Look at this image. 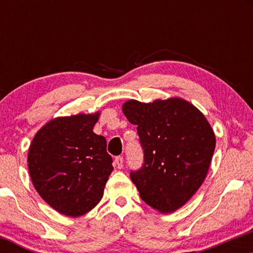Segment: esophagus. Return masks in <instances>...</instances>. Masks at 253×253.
Instances as JSON below:
<instances>
[{
    "label": "esophagus",
    "instance_id": "esophagus-1",
    "mask_svg": "<svg viewBox=\"0 0 253 253\" xmlns=\"http://www.w3.org/2000/svg\"><path fill=\"white\" fill-rule=\"evenodd\" d=\"M114 165H115L116 168L121 169L123 167V158L122 157H116L115 160H114Z\"/></svg>",
    "mask_w": 253,
    "mask_h": 253
}]
</instances>
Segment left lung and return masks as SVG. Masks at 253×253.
I'll return each mask as SVG.
<instances>
[{
	"instance_id": "left-lung-1",
	"label": "left lung",
	"mask_w": 253,
	"mask_h": 253,
	"mask_svg": "<svg viewBox=\"0 0 253 253\" xmlns=\"http://www.w3.org/2000/svg\"><path fill=\"white\" fill-rule=\"evenodd\" d=\"M122 110L137 126L144 166L131 172L140 198L160 213L185 205L209 172L215 133L205 115L191 102L171 96L153 102L127 100Z\"/></svg>"
}]
</instances>
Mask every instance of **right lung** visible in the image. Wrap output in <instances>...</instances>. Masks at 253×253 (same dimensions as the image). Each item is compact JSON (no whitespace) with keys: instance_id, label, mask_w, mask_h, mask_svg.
I'll use <instances>...</instances> for the list:
<instances>
[{"instance_id":"1","label":"right lung","mask_w":253,"mask_h":253,"mask_svg":"<svg viewBox=\"0 0 253 253\" xmlns=\"http://www.w3.org/2000/svg\"><path fill=\"white\" fill-rule=\"evenodd\" d=\"M99 116L100 110L55 117L30 144L27 166L33 186L63 215L77 217L94 209L114 169L105 137L93 132Z\"/></svg>"}]
</instances>
